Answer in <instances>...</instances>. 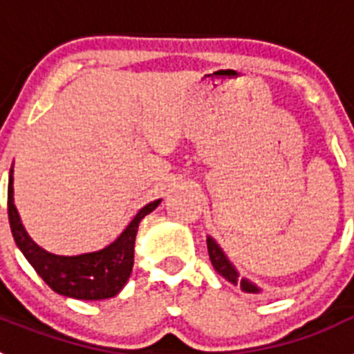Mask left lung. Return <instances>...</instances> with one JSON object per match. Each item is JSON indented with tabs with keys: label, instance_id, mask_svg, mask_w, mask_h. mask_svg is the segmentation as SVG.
<instances>
[{
	"label": "left lung",
	"instance_id": "obj_1",
	"mask_svg": "<svg viewBox=\"0 0 354 354\" xmlns=\"http://www.w3.org/2000/svg\"><path fill=\"white\" fill-rule=\"evenodd\" d=\"M207 250H209V259H211V264L218 274L228 280L230 283L234 286H239L243 292H248V294H259L262 292L261 287L257 283H253L252 280L245 277H239V271L236 270V266L232 262L228 261V257L225 255V252L221 250V246L212 239L211 236H207Z\"/></svg>",
	"mask_w": 354,
	"mask_h": 354
}]
</instances>
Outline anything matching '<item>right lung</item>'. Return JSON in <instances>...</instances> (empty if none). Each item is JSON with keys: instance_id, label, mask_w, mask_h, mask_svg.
Here are the masks:
<instances>
[{"instance_id": "right-lung-1", "label": "right lung", "mask_w": 354, "mask_h": 354, "mask_svg": "<svg viewBox=\"0 0 354 354\" xmlns=\"http://www.w3.org/2000/svg\"><path fill=\"white\" fill-rule=\"evenodd\" d=\"M159 204L161 198L143 205L120 236L104 248L80 255H56L44 250L28 236L14 204V167L8 175V220L15 245L55 292L74 299H108L124 289L133 271L134 241L140 221Z\"/></svg>"}]
</instances>
